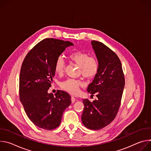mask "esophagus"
Here are the masks:
<instances>
[{"label":"esophagus","instance_id":"obj_1","mask_svg":"<svg viewBox=\"0 0 151 151\" xmlns=\"http://www.w3.org/2000/svg\"><path fill=\"white\" fill-rule=\"evenodd\" d=\"M75 100H76V99H75V98L74 97H71V101H72V103H74L75 101Z\"/></svg>","mask_w":151,"mask_h":151}]
</instances>
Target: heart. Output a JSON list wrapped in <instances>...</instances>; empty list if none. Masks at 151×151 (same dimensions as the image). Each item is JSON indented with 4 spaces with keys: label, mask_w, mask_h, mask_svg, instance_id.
Returning <instances> with one entry per match:
<instances>
[{
    "label": "heart",
    "mask_w": 151,
    "mask_h": 151,
    "mask_svg": "<svg viewBox=\"0 0 151 151\" xmlns=\"http://www.w3.org/2000/svg\"><path fill=\"white\" fill-rule=\"evenodd\" d=\"M69 58L76 63L81 68L82 75L88 78H91L96 76L99 70V64L96 59L90 57L87 53L82 51H76L70 54ZM66 68V63L61 57H59L56 60L54 69L55 72L61 75L63 74ZM83 85V82L79 80L68 79L60 83L61 87L71 94H77L79 93V87Z\"/></svg>",
    "instance_id": "b5f03b06"
}]
</instances>
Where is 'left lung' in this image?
Instances as JSON below:
<instances>
[{"label":"left lung","instance_id":"left-lung-1","mask_svg":"<svg viewBox=\"0 0 151 151\" xmlns=\"http://www.w3.org/2000/svg\"><path fill=\"white\" fill-rule=\"evenodd\" d=\"M99 64V70L87 91L97 99L93 102L83 100L81 116L85 127L98 130L109 125L116 117L125 86L121 63L117 55L102 42L92 40Z\"/></svg>","mask_w":151,"mask_h":151}]
</instances>
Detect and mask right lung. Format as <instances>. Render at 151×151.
Wrapping results in <instances>:
<instances>
[{
    "label": "right lung",
    "instance_id": "add662e5",
    "mask_svg": "<svg viewBox=\"0 0 151 151\" xmlns=\"http://www.w3.org/2000/svg\"><path fill=\"white\" fill-rule=\"evenodd\" d=\"M73 44L48 38L36 45L26 56L21 68L19 100L30 120L36 126L51 130L58 127L63 114L71 104L70 95L57 90L48 93L55 75L56 60Z\"/></svg>",
    "mask_w": 151,
    "mask_h": 151
}]
</instances>
